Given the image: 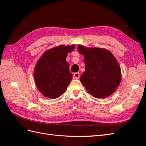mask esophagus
I'll return each instance as SVG.
<instances>
[{"label":"esophagus","instance_id":"obj_1","mask_svg":"<svg viewBox=\"0 0 146 146\" xmlns=\"http://www.w3.org/2000/svg\"><path fill=\"white\" fill-rule=\"evenodd\" d=\"M74 76L75 78L78 79L79 78H80V74H79L78 72H76V73H74Z\"/></svg>","mask_w":146,"mask_h":146}]
</instances>
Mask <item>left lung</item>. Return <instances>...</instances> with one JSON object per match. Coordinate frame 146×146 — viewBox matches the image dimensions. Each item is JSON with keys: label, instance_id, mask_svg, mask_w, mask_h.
Instances as JSON below:
<instances>
[{"label": "left lung", "instance_id": "obj_1", "mask_svg": "<svg viewBox=\"0 0 146 146\" xmlns=\"http://www.w3.org/2000/svg\"><path fill=\"white\" fill-rule=\"evenodd\" d=\"M84 56L85 70L80 80L96 98H105L116 91L121 80V70L112 53L106 48L77 47Z\"/></svg>", "mask_w": 146, "mask_h": 146}]
</instances>
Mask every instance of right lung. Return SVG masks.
<instances>
[{"label":"right lung","mask_w":146,"mask_h":146,"mask_svg":"<svg viewBox=\"0 0 146 146\" xmlns=\"http://www.w3.org/2000/svg\"><path fill=\"white\" fill-rule=\"evenodd\" d=\"M75 45H60L44 52L34 69V78L39 92L46 98H59L67 90L72 75L66 61L68 54Z\"/></svg>","instance_id":"right-lung-1"}]
</instances>
